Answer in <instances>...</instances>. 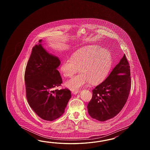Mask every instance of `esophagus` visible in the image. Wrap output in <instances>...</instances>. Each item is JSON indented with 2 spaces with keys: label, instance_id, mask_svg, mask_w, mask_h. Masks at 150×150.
I'll list each match as a JSON object with an SVG mask.
<instances>
[{
  "label": "esophagus",
  "instance_id": "1",
  "mask_svg": "<svg viewBox=\"0 0 150 150\" xmlns=\"http://www.w3.org/2000/svg\"><path fill=\"white\" fill-rule=\"evenodd\" d=\"M79 92V91H72V93L74 94H76L77 93H78Z\"/></svg>",
  "mask_w": 150,
  "mask_h": 150
}]
</instances>
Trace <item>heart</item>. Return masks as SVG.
Here are the masks:
<instances>
[{
  "mask_svg": "<svg viewBox=\"0 0 150 150\" xmlns=\"http://www.w3.org/2000/svg\"><path fill=\"white\" fill-rule=\"evenodd\" d=\"M112 57L109 51L99 45L80 48L65 59L59 70L65 78L73 76L78 71L80 74L67 80L65 85L72 91H78L89 82L92 85L101 83L108 76L112 67Z\"/></svg>",
  "mask_w": 150,
  "mask_h": 150,
  "instance_id": "b5f03b06",
  "label": "heart"
}]
</instances>
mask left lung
<instances>
[{"label": "left lung", "instance_id": "1", "mask_svg": "<svg viewBox=\"0 0 150 150\" xmlns=\"http://www.w3.org/2000/svg\"><path fill=\"white\" fill-rule=\"evenodd\" d=\"M131 86L130 67L125 54L105 81L93 90L87 106L90 116L99 121L115 117L127 102Z\"/></svg>", "mask_w": 150, "mask_h": 150}]
</instances>
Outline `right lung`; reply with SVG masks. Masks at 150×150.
<instances>
[{
	"label": "right lung",
	"instance_id": "1",
	"mask_svg": "<svg viewBox=\"0 0 150 150\" xmlns=\"http://www.w3.org/2000/svg\"><path fill=\"white\" fill-rule=\"evenodd\" d=\"M60 64L57 57L49 54L39 44L32 49L25 67L27 101L35 113L46 121H52L63 115L71 97L67 88L55 89L62 83L57 70Z\"/></svg>",
	"mask_w": 150,
	"mask_h": 150
}]
</instances>
